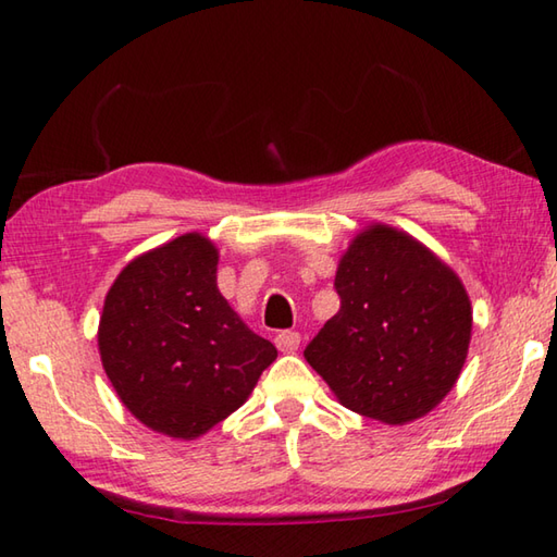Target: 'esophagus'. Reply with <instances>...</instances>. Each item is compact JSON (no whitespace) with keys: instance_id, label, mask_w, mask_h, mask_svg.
Instances as JSON below:
<instances>
[{"instance_id":"34e87169","label":"esophagus","mask_w":557,"mask_h":557,"mask_svg":"<svg viewBox=\"0 0 557 557\" xmlns=\"http://www.w3.org/2000/svg\"><path fill=\"white\" fill-rule=\"evenodd\" d=\"M299 342H301L299 332H280L275 336V344L282 354H295L299 348Z\"/></svg>"}]
</instances>
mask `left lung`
Segmentation results:
<instances>
[{"instance_id":"left-lung-1","label":"left lung","mask_w":557,"mask_h":557,"mask_svg":"<svg viewBox=\"0 0 557 557\" xmlns=\"http://www.w3.org/2000/svg\"><path fill=\"white\" fill-rule=\"evenodd\" d=\"M342 299L305 358L344 408L405 425L455 388L471 338V301L435 252L369 225L338 260Z\"/></svg>"}]
</instances>
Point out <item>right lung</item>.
I'll list each match as a JSON object with an SVG mask.
<instances>
[{
    "instance_id": "1",
    "label": "right lung",
    "mask_w": 557,
    "mask_h": 557,
    "mask_svg": "<svg viewBox=\"0 0 557 557\" xmlns=\"http://www.w3.org/2000/svg\"><path fill=\"white\" fill-rule=\"evenodd\" d=\"M219 250L186 233L120 272L98 348L112 388L149 430L194 440L228 418L277 358L215 285Z\"/></svg>"
}]
</instances>
